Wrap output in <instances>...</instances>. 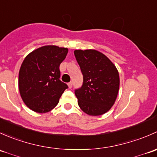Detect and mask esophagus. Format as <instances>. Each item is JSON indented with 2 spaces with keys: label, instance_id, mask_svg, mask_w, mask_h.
Masks as SVG:
<instances>
[{
  "label": "esophagus",
  "instance_id": "34e87169",
  "mask_svg": "<svg viewBox=\"0 0 157 157\" xmlns=\"http://www.w3.org/2000/svg\"><path fill=\"white\" fill-rule=\"evenodd\" d=\"M68 87H69V88H72V82H69V83H68Z\"/></svg>",
  "mask_w": 157,
  "mask_h": 157
}]
</instances>
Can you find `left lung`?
Returning a JSON list of instances; mask_svg holds the SVG:
<instances>
[{
    "label": "left lung",
    "mask_w": 157,
    "mask_h": 157,
    "mask_svg": "<svg viewBox=\"0 0 157 157\" xmlns=\"http://www.w3.org/2000/svg\"><path fill=\"white\" fill-rule=\"evenodd\" d=\"M76 60L83 75V85L75 94L80 109L89 116H101L111 109L119 89L116 66L96 50H75Z\"/></svg>",
    "instance_id": "obj_1"
}]
</instances>
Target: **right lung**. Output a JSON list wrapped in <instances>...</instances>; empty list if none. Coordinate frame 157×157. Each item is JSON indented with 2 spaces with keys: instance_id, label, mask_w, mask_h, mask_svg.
<instances>
[{
  "instance_id": "right-lung-1",
  "label": "right lung",
  "mask_w": 157,
  "mask_h": 157,
  "mask_svg": "<svg viewBox=\"0 0 157 157\" xmlns=\"http://www.w3.org/2000/svg\"><path fill=\"white\" fill-rule=\"evenodd\" d=\"M68 48L46 45L25 56L19 72V90L24 103L38 113H44L58 104L68 88L59 80V65Z\"/></svg>"
}]
</instances>
